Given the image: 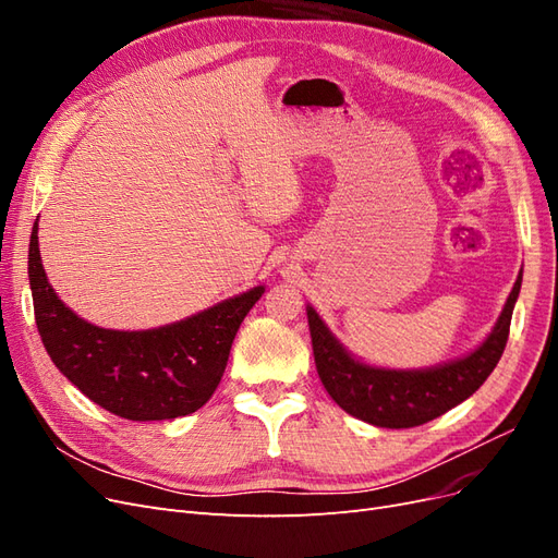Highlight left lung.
Listing matches in <instances>:
<instances>
[{
	"label": "left lung",
	"mask_w": 558,
	"mask_h": 558,
	"mask_svg": "<svg viewBox=\"0 0 558 558\" xmlns=\"http://www.w3.org/2000/svg\"><path fill=\"white\" fill-rule=\"evenodd\" d=\"M521 275L486 342L465 359L428 369H381L351 359L318 314L307 307L314 363L330 398L344 412L379 428H414L470 398L498 365L508 344Z\"/></svg>",
	"instance_id": "obj_1"
}]
</instances>
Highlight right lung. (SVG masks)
I'll list each match as a JSON object with an SVG mask.
<instances>
[{"label": "right lung", "mask_w": 558, "mask_h": 558, "mask_svg": "<svg viewBox=\"0 0 558 558\" xmlns=\"http://www.w3.org/2000/svg\"><path fill=\"white\" fill-rule=\"evenodd\" d=\"M37 223L29 240V289L50 361L83 396L130 421H162L197 412L223 377L230 347L256 286L191 318L154 330H107L78 318L50 289L39 256Z\"/></svg>", "instance_id": "obj_1"}]
</instances>
